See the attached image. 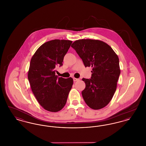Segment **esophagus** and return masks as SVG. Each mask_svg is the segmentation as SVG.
I'll return each mask as SVG.
<instances>
[{
  "instance_id": "1",
  "label": "esophagus",
  "mask_w": 146,
  "mask_h": 146,
  "mask_svg": "<svg viewBox=\"0 0 146 146\" xmlns=\"http://www.w3.org/2000/svg\"><path fill=\"white\" fill-rule=\"evenodd\" d=\"M79 80V79H77V78H73V80H74V82H76L77 80Z\"/></svg>"
}]
</instances>
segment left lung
Segmentation results:
<instances>
[{"instance_id": "8db88e82", "label": "left lung", "mask_w": 146, "mask_h": 146, "mask_svg": "<svg viewBox=\"0 0 146 146\" xmlns=\"http://www.w3.org/2000/svg\"><path fill=\"white\" fill-rule=\"evenodd\" d=\"M71 46L82 59L85 67L92 68L91 79H82L86 85L82 92L84 100L93 110L104 108L117 89L120 74L118 55L109 45L99 40H78Z\"/></svg>"}]
</instances>
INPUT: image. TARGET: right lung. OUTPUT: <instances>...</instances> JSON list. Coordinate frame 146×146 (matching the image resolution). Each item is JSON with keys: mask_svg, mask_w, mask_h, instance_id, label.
Returning a JSON list of instances; mask_svg holds the SVG:
<instances>
[{"mask_svg": "<svg viewBox=\"0 0 146 146\" xmlns=\"http://www.w3.org/2000/svg\"><path fill=\"white\" fill-rule=\"evenodd\" d=\"M71 40L55 39L42 45L32 56L28 72L32 91L44 109L61 110L66 104L73 80L56 76V67L62 66Z\"/></svg>", "mask_w": 146, "mask_h": 146, "instance_id": "1", "label": "right lung"}]
</instances>
